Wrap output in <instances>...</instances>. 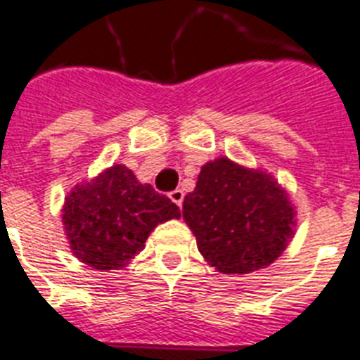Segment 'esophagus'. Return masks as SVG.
<instances>
[{
  "label": "esophagus",
  "mask_w": 360,
  "mask_h": 360,
  "mask_svg": "<svg viewBox=\"0 0 360 360\" xmlns=\"http://www.w3.org/2000/svg\"><path fill=\"white\" fill-rule=\"evenodd\" d=\"M169 198L181 207V205H183V200H185V192L181 191V188H175V191L169 192Z\"/></svg>",
  "instance_id": "1"
}]
</instances>
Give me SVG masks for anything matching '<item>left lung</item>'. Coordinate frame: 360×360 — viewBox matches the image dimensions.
<instances>
[{"label": "left lung", "mask_w": 360, "mask_h": 360, "mask_svg": "<svg viewBox=\"0 0 360 360\" xmlns=\"http://www.w3.org/2000/svg\"><path fill=\"white\" fill-rule=\"evenodd\" d=\"M295 211L278 181L229 158L207 162L183 202L198 251L223 274L271 264L292 236Z\"/></svg>", "instance_id": "8db88e82"}]
</instances>
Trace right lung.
<instances>
[{
    "instance_id": "right-lung-1",
    "label": "right lung",
    "mask_w": 360,
    "mask_h": 360,
    "mask_svg": "<svg viewBox=\"0 0 360 360\" xmlns=\"http://www.w3.org/2000/svg\"><path fill=\"white\" fill-rule=\"evenodd\" d=\"M179 207L122 164L77 185L65 198L64 226L73 253L96 270H117L145 247L156 224L179 219Z\"/></svg>"
}]
</instances>
